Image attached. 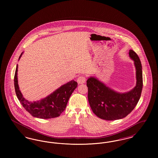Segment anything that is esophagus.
Here are the masks:
<instances>
[{
    "label": "esophagus",
    "mask_w": 158,
    "mask_h": 158,
    "mask_svg": "<svg viewBox=\"0 0 158 158\" xmlns=\"http://www.w3.org/2000/svg\"><path fill=\"white\" fill-rule=\"evenodd\" d=\"M77 82L79 84H83L86 82V77L83 76H80L77 79Z\"/></svg>",
    "instance_id": "34e87169"
}]
</instances>
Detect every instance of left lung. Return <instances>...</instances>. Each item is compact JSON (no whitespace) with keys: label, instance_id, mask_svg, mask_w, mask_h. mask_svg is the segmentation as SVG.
Here are the masks:
<instances>
[{"label":"left lung","instance_id":"1","mask_svg":"<svg viewBox=\"0 0 158 158\" xmlns=\"http://www.w3.org/2000/svg\"><path fill=\"white\" fill-rule=\"evenodd\" d=\"M128 54L134 61L136 71V85L133 89L124 93L118 92L95 77H89L86 81L90 108L101 119L116 120L126 117L133 110L140 98L143 88L141 61L133 50H130Z\"/></svg>","mask_w":158,"mask_h":158}]
</instances>
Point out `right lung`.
<instances>
[{"label": "right lung", "mask_w": 158, "mask_h": 158, "mask_svg": "<svg viewBox=\"0 0 158 158\" xmlns=\"http://www.w3.org/2000/svg\"><path fill=\"white\" fill-rule=\"evenodd\" d=\"M23 53L21 54L19 60ZM18 67L17 64L14 76L15 92L23 108L31 115L38 118L48 119L60 116L64 111L70 97L77 86V83L72 80L61 85L45 98L37 101H30L23 97L19 90L17 76Z\"/></svg>", "instance_id": "add662e5"}]
</instances>
